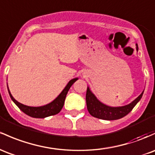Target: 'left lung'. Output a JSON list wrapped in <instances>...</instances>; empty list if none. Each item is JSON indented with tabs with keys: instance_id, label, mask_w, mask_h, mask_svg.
Returning a JSON list of instances; mask_svg holds the SVG:
<instances>
[{
	"instance_id": "1",
	"label": "left lung",
	"mask_w": 155,
	"mask_h": 155,
	"mask_svg": "<svg viewBox=\"0 0 155 155\" xmlns=\"http://www.w3.org/2000/svg\"><path fill=\"white\" fill-rule=\"evenodd\" d=\"M136 46H137L136 49L137 51H138V47H137V44H136ZM143 91L137 98H135L132 102L129 104L114 107L107 106V105L101 103L99 100H98V98L95 96V95L92 93L90 88L87 87L86 93L87 107L89 113L95 118L108 120H117V119H120L126 116L127 114L132 111L134 107L142 98Z\"/></svg>"
}]
</instances>
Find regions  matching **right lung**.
Here are the masks:
<instances>
[{
  "label": "right lung",
  "mask_w": 155,
  "mask_h": 155,
  "mask_svg": "<svg viewBox=\"0 0 155 155\" xmlns=\"http://www.w3.org/2000/svg\"><path fill=\"white\" fill-rule=\"evenodd\" d=\"M77 79L78 78H75V79H71V80L68 83V84L66 85L65 87L64 88L63 91L61 92L60 94H59L52 102L41 107H29L18 102V101H16V100L13 98V96H12L11 93H10L9 90H8V84L7 88L12 100L15 104L20 108V110H22V111L26 114V115H29L31 117H33V118H45V117H48L51 116V115H56V114L59 113V112L61 111L62 108L63 107L66 95H67L70 87L72 86V84H74Z\"/></svg>",
  "instance_id": "1"
}]
</instances>
